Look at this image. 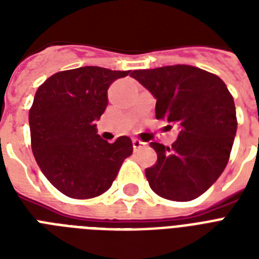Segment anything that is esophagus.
I'll use <instances>...</instances> for the list:
<instances>
[{"label": "esophagus", "mask_w": 259, "mask_h": 259, "mask_svg": "<svg viewBox=\"0 0 259 259\" xmlns=\"http://www.w3.org/2000/svg\"><path fill=\"white\" fill-rule=\"evenodd\" d=\"M145 145H146L145 142L140 141V140H137V138H134V140H133V148L136 150L140 149V148H142V146H145Z\"/></svg>", "instance_id": "esophagus-1"}]
</instances>
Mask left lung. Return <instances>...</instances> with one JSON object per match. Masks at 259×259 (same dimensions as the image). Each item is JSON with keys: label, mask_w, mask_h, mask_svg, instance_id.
I'll return each instance as SVG.
<instances>
[{"label": "left lung", "mask_w": 259, "mask_h": 259, "mask_svg": "<svg viewBox=\"0 0 259 259\" xmlns=\"http://www.w3.org/2000/svg\"><path fill=\"white\" fill-rule=\"evenodd\" d=\"M156 99V118L179 126L166 148L150 142L157 162L145 170L158 196L188 201L204 193L229 162L237 134V113L229 89L219 76L177 64L130 74Z\"/></svg>", "instance_id": "obj_1"}]
</instances>
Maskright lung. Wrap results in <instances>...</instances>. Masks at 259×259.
Wrapping results in <instances>:
<instances>
[{"label":"right lung","instance_id":"right-lung-1","mask_svg":"<svg viewBox=\"0 0 259 259\" xmlns=\"http://www.w3.org/2000/svg\"><path fill=\"white\" fill-rule=\"evenodd\" d=\"M129 74L102 67L56 72L38 87L29 110L32 152L55 188L74 199L99 196L111 187L132 140L109 144L95 122L105 113L110 84Z\"/></svg>","mask_w":259,"mask_h":259}]
</instances>
